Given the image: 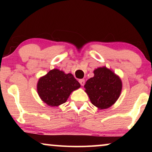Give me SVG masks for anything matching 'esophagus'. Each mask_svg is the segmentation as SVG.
Wrapping results in <instances>:
<instances>
[{
  "label": "esophagus",
  "instance_id": "1",
  "mask_svg": "<svg viewBox=\"0 0 152 152\" xmlns=\"http://www.w3.org/2000/svg\"><path fill=\"white\" fill-rule=\"evenodd\" d=\"M79 82H80V84H81V86H84V84H85V80H83V79H82V80H79Z\"/></svg>",
  "mask_w": 152,
  "mask_h": 152
}]
</instances>
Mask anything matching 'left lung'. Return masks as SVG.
<instances>
[{
	"label": "left lung",
	"instance_id": "obj_1",
	"mask_svg": "<svg viewBox=\"0 0 152 152\" xmlns=\"http://www.w3.org/2000/svg\"><path fill=\"white\" fill-rule=\"evenodd\" d=\"M91 103L101 109L113 105L122 91L119 77L106 67L94 70V77L87 80L84 85Z\"/></svg>",
	"mask_w": 152,
	"mask_h": 152
}]
</instances>
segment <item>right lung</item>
<instances>
[{
	"mask_svg": "<svg viewBox=\"0 0 152 152\" xmlns=\"http://www.w3.org/2000/svg\"><path fill=\"white\" fill-rule=\"evenodd\" d=\"M80 87V84L72 74L53 69L39 79L37 92L48 105L57 107L66 102L71 92Z\"/></svg>",
	"mask_w": 152,
	"mask_h": 152,
	"instance_id": "1",
	"label": "right lung"
}]
</instances>
